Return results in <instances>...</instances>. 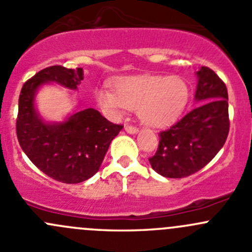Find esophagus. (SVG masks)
<instances>
[{
  "label": "esophagus",
  "instance_id": "34e87169",
  "mask_svg": "<svg viewBox=\"0 0 252 252\" xmlns=\"http://www.w3.org/2000/svg\"><path fill=\"white\" fill-rule=\"evenodd\" d=\"M124 129H126V133L129 134H136L139 131V129L136 128V126H124Z\"/></svg>",
  "mask_w": 252,
  "mask_h": 252
}]
</instances>
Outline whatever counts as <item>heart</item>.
<instances>
[{
    "mask_svg": "<svg viewBox=\"0 0 252 252\" xmlns=\"http://www.w3.org/2000/svg\"><path fill=\"white\" fill-rule=\"evenodd\" d=\"M114 93L98 89L95 98L106 114L118 117L128 110H136L142 123L162 128L173 123L189 100L190 89L180 77L129 75L113 81Z\"/></svg>",
    "mask_w": 252,
    "mask_h": 252,
    "instance_id": "b5f03b06",
    "label": "heart"
}]
</instances>
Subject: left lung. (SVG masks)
I'll return each instance as SVG.
<instances>
[{
  "label": "left lung",
  "instance_id": "obj_1",
  "mask_svg": "<svg viewBox=\"0 0 252 252\" xmlns=\"http://www.w3.org/2000/svg\"><path fill=\"white\" fill-rule=\"evenodd\" d=\"M196 75L195 101L200 105L159 133L158 149L149 158L152 169L166 178H184L204 168L229 133L225 84L207 67Z\"/></svg>",
  "mask_w": 252,
  "mask_h": 252
}]
</instances>
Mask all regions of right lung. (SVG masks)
Returning <instances> with one entry per match:
<instances>
[{
  "label": "right lung",
  "mask_w": 252,
  "mask_h": 252,
  "mask_svg": "<svg viewBox=\"0 0 252 252\" xmlns=\"http://www.w3.org/2000/svg\"><path fill=\"white\" fill-rule=\"evenodd\" d=\"M84 79L81 68H45L23 85L19 95L17 136L20 147L41 172L58 182L77 184L100 169L110 144L123 126L111 123L98 111L86 108L62 122H46L35 106L45 84L77 90Z\"/></svg>",
  "instance_id": "obj_1"
}]
</instances>
